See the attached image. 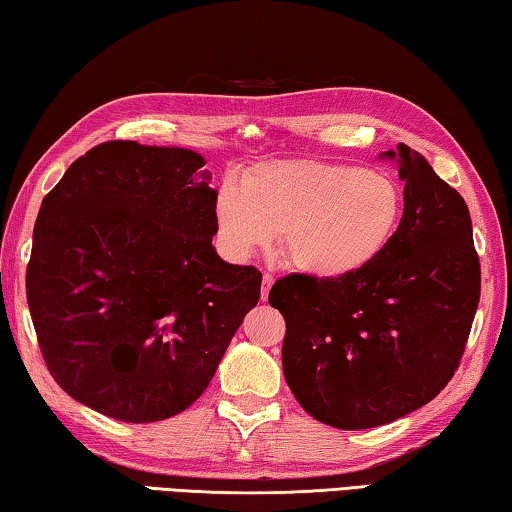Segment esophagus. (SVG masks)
Masks as SVG:
<instances>
[{"instance_id": "1", "label": "esophagus", "mask_w": 512, "mask_h": 512, "mask_svg": "<svg viewBox=\"0 0 512 512\" xmlns=\"http://www.w3.org/2000/svg\"><path fill=\"white\" fill-rule=\"evenodd\" d=\"M273 282H275V277H273L271 273H264V275H262V300L268 298V291H271Z\"/></svg>"}]
</instances>
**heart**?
Instances as JSON below:
<instances>
[{
    "instance_id": "1",
    "label": "heart",
    "mask_w": 512,
    "mask_h": 512,
    "mask_svg": "<svg viewBox=\"0 0 512 512\" xmlns=\"http://www.w3.org/2000/svg\"><path fill=\"white\" fill-rule=\"evenodd\" d=\"M404 216V192L384 171L325 160H273L244 180H223L214 219L223 248L250 257L280 232L296 271L339 280L366 268L391 244Z\"/></svg>"
}]
</instances>
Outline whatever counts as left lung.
Here are the masks:
<instances>
[{"instance_id": "8db88e82", "label": "left lung", "mask_w": 512, "mask_h": 512, "mask_svg": "<svg viewBox=\"0 0 512 512\" xmlns=\"http://www.w3.org/2000/svg\"><path fill=\"white\" fill-rule=\"evenodd\" d=\"M397 160L404 216L361 271L273 284L287 323L284 379L302 409L336 429L381 427L431 402L461 363L481 296L470 210L411 146Z\"/></svg>"}]
</instances>
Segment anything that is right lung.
Returning <instances> with one entry per match:
<instances>
[{
	"mask_svg": "<svg viewBox=\"0 0 512 512\" xmlns=\"http://www.w3.org/2000/svg\"><path fill=\"white\" fill-rule=\"evenodd\" d=\"M203 155L112 140L42 198L27 300L51 377L121 422L192 406L257 305L262 273L216 255Z\"/></svg>",
	"mask_w": 512,
	"mask_h": 512,
	"instance_id": "obj_1",
	"label": "right lung"
}]
</instances>
